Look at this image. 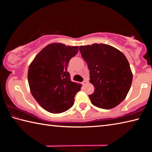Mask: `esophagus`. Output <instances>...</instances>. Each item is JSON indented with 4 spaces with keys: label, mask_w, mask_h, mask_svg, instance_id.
I'll return each instance as SVG.
<instances>
[{
    "label": "esophagus",
    "mask_w": 152,
    "mask_h": 152,
    "mask_svg": "<svg viewBox=\"0 0 152 152\" xmlns=\"http://www.w3.org/2000/svg\"><path fill=\"white\" fill-rule=\"evenodd\" d=\"M88 83V81H87V80L86 79H85L83 81V82H82V84H83V85L84 86V85H86V84Z\"/></svg>",
    "instance_id": "obj_1"
}]
</instances>
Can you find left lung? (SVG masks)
<instances>
[{
	"instance_id": "8db88e82",
	"label": "left lung",
	"mask_w": 152,
	"mask_h": 152,
	"mask_svg": "<svg viewBox=\"0 0 152 152\" xmlns=\"http://www.w3.org/2000/svg\"><path fill=\"white\" fill-rule=\"evenodd\" d=\"M79 50L88 65L90 82L94 86V92L88 95L92 104L104 109L117 107L125 99L133 80L125 55L102 43L80 46Z\"/></svg>"
}]
</instances>
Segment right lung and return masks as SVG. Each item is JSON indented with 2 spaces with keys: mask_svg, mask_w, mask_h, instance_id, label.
I'll return each instance as SVG.
<instances>
[{
  "mask_svg": "<svg viewBox=\"0 0 152 152\" xmlns=\"http://www.w3.org/2000/svg\"><path fill=\"white\" fill-rule=\"evenodd\" d=\"M78 46L52 43L36 56L28 70V82L34 99L47 111L61 113L73 106L81 86L71 81L67 71Z\"/></svg>",
  "mask_w": 152,
  "mask_h": 152,
  "instance_id": "1",
  "label": "right lung"
}]
</instances>
